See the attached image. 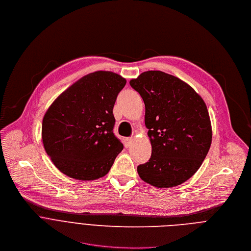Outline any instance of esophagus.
<instances>
[{"label":"esophagus","mask_w":251,"mask_h":251,"mask_svg":"<svg viewBox=\"0 0 251 251\" xmlns=\"http://www.w3.org/2000/svg\"><path fill=\"white\" fill-rule=\"evenodd\" d=\"M133 141V137H127L125 139V146L126 147H129L132 144Z\"/></svg>","instance_id":"esophagus-1"}]
</instances>
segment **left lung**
<instances>
[{
  "instance_id": "8db88e82",
  "label": "left lung",
  "mask_w": 251,
  "mask_h": 251,
  "mask_svg": "<svg viewBox=\"0 0 251 251\" xmlns=\"http://www.w3.org/2000/svg\"><path fill=\"white\" fill-rule=\"evenodd\" d=\"M145 105L151 157L139 177L157 188L178 186L202 165L212 143V126L201 96L162 71H146L129 82Z\"/></svg>"
}]
</instances>
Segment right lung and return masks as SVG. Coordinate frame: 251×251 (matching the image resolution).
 <instances>
[{"instance_id":"obj_1","label":"right lung","mask_w":251,"mask_h":251,"mask_svg":"<svg viewBox=\"0 0 251 251\" xmlns=\"http://www.w3.org/2000/svg\"><path fill=\"white\" fill-rule=\"evenodd\" d=\"M125 78L110 71L90 73L64 91L42 121L47 155L65 175L95 180L111 169L124 145L113 132V109Z\"/></svg>"}]
</instances>
